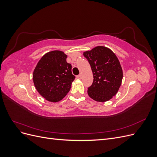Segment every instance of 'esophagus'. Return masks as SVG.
Here are the masks:
<instances>
[{"label": "esophagus", "mask_w": 157, "mask_h": 157, "mask_svg": "<svg viewBox=\"0 0 157 157\" xmlns=\"http://www.w3.org/2000/svg\"><path fill=\"white\" fill-rule=\"evenodd\" d=\"M77 77V78H78V79H81V78H82V75H81V74L78 75Z\"/></svg>", "instance_id": "34e87169"}]
</instances>
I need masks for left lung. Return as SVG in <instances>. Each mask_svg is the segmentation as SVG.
Instances as JSON below:
<instances>
[{"label": "left lung", "mask_w": 157, "mask_h": 157, "mask_svg": "<svg viewBox=\"0 0 157 157\" xmlns=\"http://www.w3.org/2000/svg\"><path fill=\"white\" fill-rule=\"evenodd\" d=\"M91 66L94 80L88 88L94 100L105 102L115 96L122 80V69L116 55L105 46H97L83 54Z\"/></svg>", "instance_id": "8db88e82"}]
</instances>
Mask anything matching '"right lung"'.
I'll use <instances>...</instances> for the list:
<instances>
[{"instance_id": "obj_1", "label": "right lung", "mask_w": 157, "mask_h": 157, "mask_svg": "<svg viewBox=\"0 0 157 157\" xmlns=\"http://www.w3.org/2000/svg\"><path fill=\"white\" fill-rule=\"evenodd\" d=\"M64 52L54 50L42 57L33 71V80L36 90L46 100L58 102L69 92L75 78L72 66L66 61Z\"/></svg>"}]
</instances>
